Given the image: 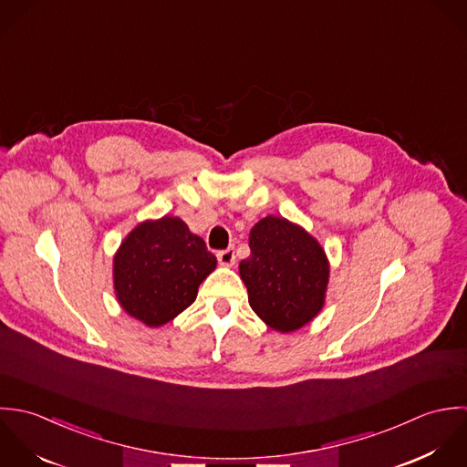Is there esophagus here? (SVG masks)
<instances>
[{"label":"esophagus","mask_w":467,"mask_h":467,"mask_svg":"<svg viewBox=\"0 0 467 467\" xmlns=\"http://www.w3.org/2000/svg\"><path fill=\"white\" fill-rule=\"evenodd\" d=\"M218 262H220V265H223V267H233V265H234V262H236L234 249L220 251V253H218Z\"/></svg>","instance_id":"1"}]
</instances>
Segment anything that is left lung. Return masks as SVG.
Returning <instances> with one entry per match:
<instances>
[{
	"label": "left lung",
	"mask_w": 467,
	"mask_h": 467,
	"mask_svg": "<svg viewBox=\"0 0 467 467\" xmlns=\"http://www.w3.org/2000/svg\"><path fill=\"white\" fill-rule=\"evenodd\" d=\"M249 247L240 278L256 316L281 334L310 323L325 305L330 278L319 242L301 225L269 214L251 229Z\"/></svg>",
	"instance_id": "8db88e82"
}]
</instances>
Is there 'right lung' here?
Here are the masks:
<instances>
[{
	"instance_id": "right-lung-1",
	"label": "right lung",
	"mask_w": 467,
	"mask_h": 467,
	"mask_svg": "<svg viewBox=\"0 0 467 467\" xmlns=\"http://www.w3.org/2000/svg\"><path fill=\"white\" fill-rule=\"evenodd\" d=\"M216 269L205 242L179 216L140 222L113 256V288L122 310L157 328L196 299L198 286Z\"/></svg>"
}]
</instances>
